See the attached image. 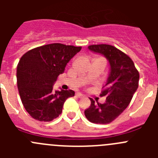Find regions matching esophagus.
Listing matches in <instances>:
<instances>
[{
    "label": "esophagus",
    "instance_id": "34e87169",
    "mask_svg": "<svg viewBox=\"0 0 158 158\" xmlns=\"http://www.w3.org/2000/svg\"><path fill=\"white\" fill-rule=\"evenodd\" d=\"M76 96H77L78 98H81V97H83V94H81V93H76Z\"/></svg>",
    "mask_w": 158,
    "mask_h": 158
}]
</instances>
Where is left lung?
Masks as SVG:
<instances>
[{"instance_id":"8db88e82","label":"left lung","mask_w":158,"mask_h":158,"mask_svg":"<svg viewBox=\"0 0 158 158\" xmlns=\"http://www.w3.org/2000/svg\"><path fill=\"white\" fill-rule=\"evenodd\" d=\"M94 52L107 58L111 72L107 82L103 87L100 96H106L104 104L95 103L85 110V115L93 123H110L126 109L139 87V73L131 58L114 46L96 44L89 46Z\"/></svg>"}]
</instances>
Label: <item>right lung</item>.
Returning <instances> with one entry per match:
<instances>
[{
  "label": "right lung",
  "instance_id": "add662e5",
  "mask_svg": "<svg viewBox=\"0 0 158 158\" xmlns=\"http://www.w3.org/2000/svg\"><path fill=\"white\" fill-rule=\"evenodd\" d=\"M81 47L52 43L25 53L16 68V78L22 104L29 115L41 122H50L62 113L65 100L74 91H54L53 85L66 64Z\"/></svg>",
  "mask_w": 158,
  "mask_h": 158
}]
</instances>
